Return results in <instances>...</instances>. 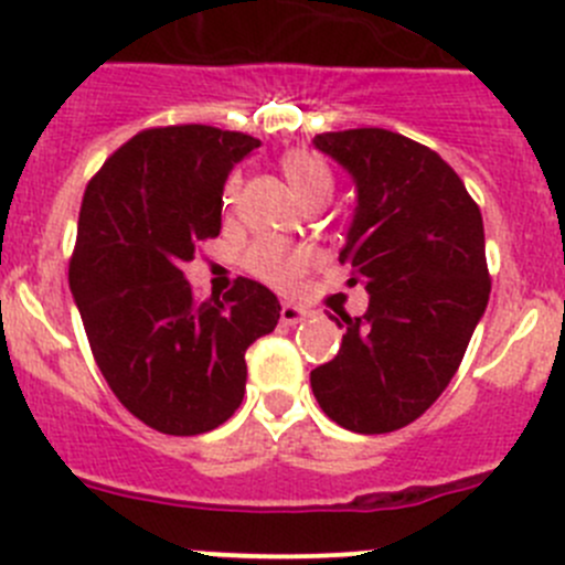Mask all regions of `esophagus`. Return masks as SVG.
I'll return each instance as SVG.
<instances>
[{
  "label": "esophagus",
  "instance_id": "1",
  "mask_svg": "<svg viewBox=\"0 0 565 565\" xmlns=\"http://www.w3.org/2000/svg\"><path fill=\"white\" fill-rule=\"evenodd\" d=\"M306 317H311V311L303 309V306H298V303H281V322L298 324V322H303Z\"/></svg>",
  "mask_w": 565,
  "mask_h": 565
}]
</instances>
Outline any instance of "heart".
Returning <instances> with one entry per match:
<instances>
[{"label":"heart","mask_w":565,"mask_h":565,"mask_svg":"<svg viewBox=\"0 0 565 565\" xmlns=\"http://www.w3.org/2000/svg\"><path fill=\"white\" fill-rule=\"evenodd\" d=\"M281 167L287 180L292 182L295 191L311 202L317 196H330L333 191V174H330L328 163L322 158L315 156L309 150H292L281 158ZM241 174H230V180L224 182V207L230 210L232 204L241 196ZM315 265V254L306 246L298 243H289L284 237H256L254 243H248V248L243 250V267H246L248 276H254L256 281L267 284L273 289H292L300 278L309 273V267Z\"/></svg>","instance_id":"obj_1"}]
</instances>
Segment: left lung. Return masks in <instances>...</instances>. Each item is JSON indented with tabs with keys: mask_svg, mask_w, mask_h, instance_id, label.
Segmentation results:
<instances>
[{
	"mask_svg": "<svg viewBox=\"0 0 565 565\" xmlns=\"http://www.w3.org/2000/svg\"><path fill=\"white\" fill-rule=\"evenodd\" d=\"M315 145L355 177V221L339 262L352 267L350 287H366L369 309L335 319L344 341L311 372V391L344 429L385 435L448 388L487 309L481 210L435 150L402 134L330 130Z\"/></svg>",
	"mask_w": 565,
	"mask_h": 565,
	"instance_id": "1",
	"label": "left lung"
}]
</instances>
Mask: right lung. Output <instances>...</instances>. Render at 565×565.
Returning a JSON list of instances; mask_svg holds the SVG:
<instances>
[{"mask_svg":"<svg viewBox=\"0 0 565 565\" xmlns=\"http://www.w3.org/2000/svg\"><path fill=\"white\" fill-rule=\"evenodd\" d=\"M259 139L213 125L147 128L87 182L71 292L108 388L150 429L193 437L232 418L246 350L278 322L276 295L237 278L199 303L182 265L221 232L232 167Z\"/></svg>","mask_w":565,"mask_h":565,"instance_id":"add662e5","label":"right lung"}]
</instances>
